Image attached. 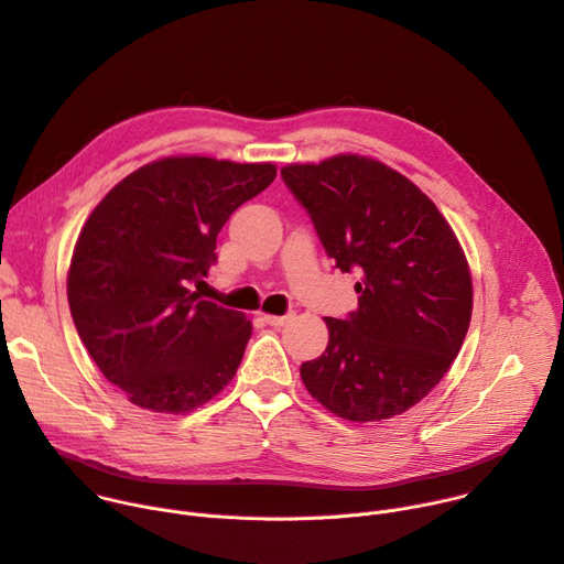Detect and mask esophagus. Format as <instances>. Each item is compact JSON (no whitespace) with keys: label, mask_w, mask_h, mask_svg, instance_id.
I'll return each mask as SVG.
<instances>
[{"label":"esophagus","mask_w":564,"mask_h":564,"mask_svg":"<svg viewBox=\"0 0 564 564\" xmlns=\"http://www.w3.org/2000/svg\"><path fill=\"white\" fill-rule=\"evenodd\" d=\"M291 318H293V312H289V314H284V316H271V314H264V321H267L269 325H273V327H282V325H286Z\"/></svg>","instance_id":"esophagus-1"}]
</instances>
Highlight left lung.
Wrapping results in <instances>:
<instances>
[{"mask_svg": "<svg viewBox=\"0 0 564 564\" xmlns=\"http://www.w3.org/2000/svg\"><path fill=\"white\" fill-rule=\"evenodd\" d=\"M280 173L336 269L361 275L357 312L325 318L329 343L300 366L302 381L352 422L409 411L445 377L469 327L471 278L454 230L409 178L370 158Z\"/></svg>", "mask_w": 564, "mask_h": 564, "instance_id": "8db88e82", "label": "left lung"}]
</instances>
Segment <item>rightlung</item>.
Instances as JSON below:
<instances>
[{"instance_id": "1", "label": "right lung", "mask_w": 564, "mask_h": 564, "mask_svg": "<svg viewBox=\"0 0 564 564\" xmlns=\"http://www.w3.org/2000/svg\"><path fill=\"white\" fill-rule=\"evenodd\" d=\"M275 164L155 160L115 185L74 246L67 300L108 381L155 413H189L224 391L252 334L243 314L203 300L216 235L275 181Z\"/></svg>"}]
</instances>
